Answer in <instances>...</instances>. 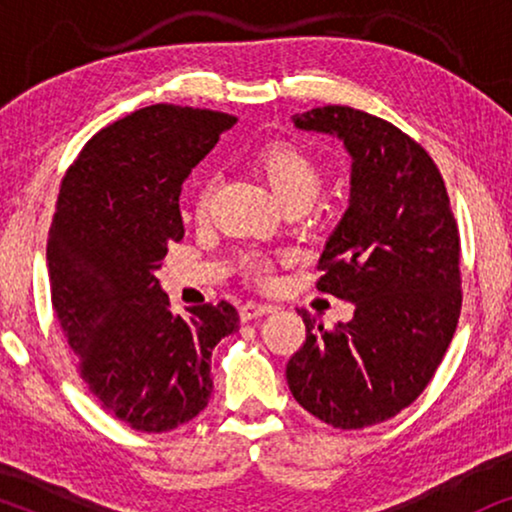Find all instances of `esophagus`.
Returning <instances> with one entry per match:
<instances>
[{
    "label": "esophagus",
    "instance_id": "1",
    "mask_svg": "<svg viewBox=\"0 0 512 512\" xmlns=\"http://www.w3.org/2000/svg\"><path fill=\"white\" fill-rule=\"evenodd\" d=\"M275 307L272 305H263V303H244L240 307V319L242 321H251V319H258V317H265V314H270Z\"/></svg>",
    "mask_w": 512,
    "mask_h": 512
}]
</instances>
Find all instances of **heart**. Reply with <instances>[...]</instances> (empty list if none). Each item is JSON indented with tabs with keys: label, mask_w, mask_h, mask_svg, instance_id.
<instances>
[{
	"label": "heart",
	"mask_w": 512,
	"mask_h": 512,
	"mask_svg": "<svg viewBox=\"0 0 512 512\" xmlns=\"http://www.w3.org/2000/svg\"><path fill=\"white\" fill-rule=\"evenodd\" d=\"M254 165L282 205H289V202H307L310 205L317 198L321 188V170L310 153H305L300 146L291 142L268 144L258 151ZM209 193H212V181H202L198 198H195L200 214L207 209ZM247 270L254 277H265L268 275V263L263 258H249Z\"/></svg>",
	"instance_id": "heart-1"
}]
</instances>
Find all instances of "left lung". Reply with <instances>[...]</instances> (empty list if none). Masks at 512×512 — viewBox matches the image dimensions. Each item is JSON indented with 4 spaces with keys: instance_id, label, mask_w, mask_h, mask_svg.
Listing matches in <instances>:
<instances>
[{
    "instance_id": "1",
    "label": "left lung",
    "mask_w": 512,
    "mask_h": 512,
    "mask_svg": "<svg viewBox=\"0 0 512 512\" xmlns=\"http://www.w3.org/2000/svg\"><path fill=\"white\" fill-rule=\"evenodd\" d=\"M305 132L340 139L352 158L349 205L326 247L317 289L354 305L326 331L307 312L305 345L286 382L335 429L398 415L426 389L461 312L459 230L429 153L396 125L352 107L293 116Z\"/></svg>"
}]
</instances>
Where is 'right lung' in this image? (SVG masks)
<instances>
[{
	"label": "right lung",
	"mask_w": 512,
	"mask_h": 512,
	"mask_svg": "<svg viewBox=\"0 0 512 512\" xmlns=\"http://www.w3.org/2000/svg\"><path fill=\"white\" fill-rule=\"evenodd\" d=\"M235 116L153 104L83 146L48 230L55 317L109 415L144 433L191 422L212 394V349L240 326L226 300L170 312L156 270L184 237L181 184Z\"/></svg>",
	"instance_id": "obj_1"
}]
</instances>
